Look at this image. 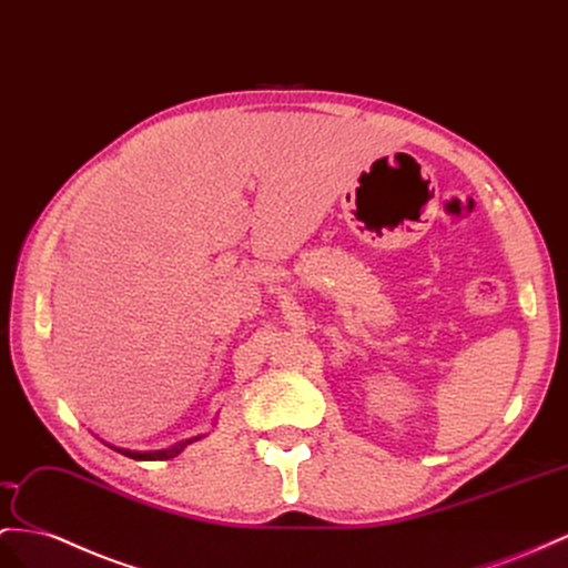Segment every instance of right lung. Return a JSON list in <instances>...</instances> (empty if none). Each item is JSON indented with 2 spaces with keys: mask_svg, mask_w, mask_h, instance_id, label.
<instances>
[{
  "mask_svg": "<svg viewBox=\"0 0 568 568\" xmlns=\"http://www.w3.org/2000/svg\"><path fill=\"white\" fill-rule=\"evenodd\" d=\"M203 436H206V434L192 436V439H184V442H178V444H172V446H168V448H158V450H132V448H120V446H112V444H108V446L114 448V450H120L122 456L134 458V460H170V458H174V456H180L189 444H194V442L203 439Z\"/></svg>",
  "mask_w": 568,
  "mask_h": 568,
  "instance_id": "right-lung-1",
  "label": "right lung"
}]
</instances>
